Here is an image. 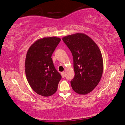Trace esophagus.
Here are the masks:
<instances>
[{"mask_svg": "<svg viewBox=\"0 0 125 125\" xmlns=\"http://www.w3.org/2000/svg\"><path fill=\"white\" fill-rule=\"evenodd\" d=\"M61 75H62V78H64V76H65V73L64 72L61 73Z\"/></svg>", "mask_w": 125, "mask_h": 125, "instance_id": "34e87169", "label": "esophagus"}]
</instances>
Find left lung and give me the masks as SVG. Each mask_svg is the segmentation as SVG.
<instances>
[{"label":"left lung","mask_w":125,"mask_h":125,"mask_svg":"<svg viewBox=\"0 0 125 125\" xmlns=\"http://www.w3.org/2000/svg\"><path fill=\"white\" fill-rule=\"evenodd\" d=\"M71 51L74 62V78L70 81L75 92L86 94L98 84L103 71V61L98 46L83 33H76L62 38Z\"/></svg>","instance_id":"obj_1"}]
</instances>
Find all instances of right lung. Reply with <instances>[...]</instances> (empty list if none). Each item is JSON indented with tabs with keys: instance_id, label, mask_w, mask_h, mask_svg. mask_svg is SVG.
<instances>
[{
	"instance_id": "add662e5",
	"label": "right lung",
	"mask_w": 125,
	"mask_h": 125,
	"mask_svg": "<svg viewBox=\"0 0 125 125\" xmlns=\"http://www.w3.org/2000/svg\"><path fill=\"white\" fill-rule=\"evenodd\" d=\"M60 41L58 37L43 38L34 42L27 51L25 60L27 81L40 96L49 97L55 94L62 78L51 58Z\"/></svg>"
}]
</instances>
